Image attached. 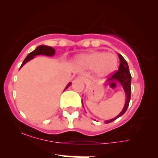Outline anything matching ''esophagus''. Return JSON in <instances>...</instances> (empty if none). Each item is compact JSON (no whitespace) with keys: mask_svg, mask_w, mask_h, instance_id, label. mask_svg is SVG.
<instances>
[{"mask_svg":"<svg viewBox=\"0 0 158 158\" xmlns=\"http://www.w3.org/2000/svg\"><path fill=\"white\" fill-rule=\"evenodd\" d=\"M81 79V80H82V81H85V77H79Z\"/></svg>","mask_w":158,"mask_h":158,"instance_id":"obj_1","label":"esophagus"}]
</instances>
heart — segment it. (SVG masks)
Masks as SVG:
<instances>
[{"mask_svg":"<svg viewBox=\"0 0 158 158\" xmlns=\"http://www.w3.org/2000/svg\"><path fill=\"white\" fill-rule=\"evenodd\" d=\"M77 63L82 67L94 69L98 77L105 78L110 76L118 67V59L115 54L96 51L80 56Z\"/></svg>","mask_w":158,"mask_h":158,"instance_id":"obj_1","label":"heart"}]
</instances>
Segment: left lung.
<instances>
[{"label": "left lung", "instance_id": "left-lung-1", "mask_svg": "<svg viewBox=\"0 0 158 158\" xmlns=\"http://www.w3.org/2000/svg\"><path fill=\"white\" fill-rule=\"evenodd\" d=\"M118 58H119L120 60V64L119 67H118V70L115 72V73H113V74L108 79V82H109V84H112V82L118 81V83L122 85V87H123V90H124L126 94V103L124 107H123V110H122V112L114 118L106 120V121L105 122L106 123H112V121H114V120H115L116 118H118V117L122 116L123 114L125 113L126 111L127 110V108H128L129 104H130V96H131V74H130V70H129L128 64H127V62L126 61V60L123 57V56L118 54Z\"/></svg>", "mask_w": 158, "mask_h": 158}]
</instances>
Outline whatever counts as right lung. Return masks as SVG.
Here are the masks:
<instances>
[{
    "instance_id": "obj_1",
    "label": "right lung",
    "mask_w": 158,
    "mask_h": 158,
    "mask_svg": "<svg viewBox=\"0 0 158 158\" xmlns=\"http://www.w3.org/2000/svg\"><path fill=\"white\" fill-rule=\"evenodd\" d=\"M56 52H55V49H53L52 47H51V46H44V45H41V46H39L38 47H36V49H35L34 51H32V52H30L29 54H28V56H26V58H25V60H24L23 63H22V66H21V67H23L24 65H25V64H26L27 62H28L29 60H31V59H33V58L35 57V56L37 55H45V56H52L55 55ZM20 67V68H21ZM70 85H71V83H69L68 85L66 86L65 89H67L68 87L70 86Z\"/></svg>"
}]
</instances>
